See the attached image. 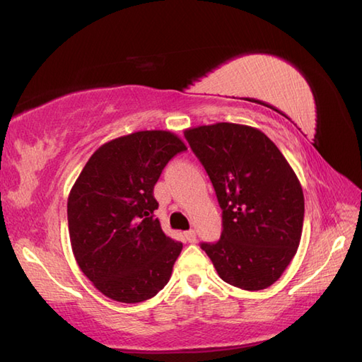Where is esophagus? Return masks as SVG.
<instances>
[{"instance_id": "esophagus-1", "label": "esophagus", "mask_w": 362, "mask_h": 362, "mask_svg": "<svg viewBox=\"0 0 362 362\" xmlns=\"http://www.w3.org/2000/svg\"><path fill=\"white\" fill-rule=\"evenodd\" d=\"M184 238H186V240H187L189 243H194V242L197 240V234H195L194 230H189V231L184 233Z\"/></svg>"}]
</instances>
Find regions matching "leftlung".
Wrapping results in <instances>:
<instances>
[{
  "label": "left lung",
  "instance_id": "obj_1",
  "mask_svg": "<svg viewBox=\"0 0 362 362\" xmlns=\"http://www.w3.org/2000/svg\"><path fill=\"white\" fill-rule=\"evenodd\" d=\"M222 208L223 231L202 242L218 276L261 291L283 275L303 231L305 198L297 175L262 131L216 123L184 132Z\"/></svg>",
  "mask_w": 362,
  "mask_h": 362
}]
</instances>
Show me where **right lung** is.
I'll return each mask as SVG.
<instances>
[{"label": "right lung", "mask_w": 362, "mask_h": 362, "mask_svg": "<svg viewBox=\"0 0 362 362\" xmlns=\"http://www.w3.org/2000/svg\"><path fill=\"white\" fill-rule=\"evenodd\" d=\"M182 140L170 131H137L101 145L87 160L67 203L73 255L106 297L140 303L172 276L182 243L162 231L154 184Z\"/></svg>", "instance_id": "1"}]
</instances>
